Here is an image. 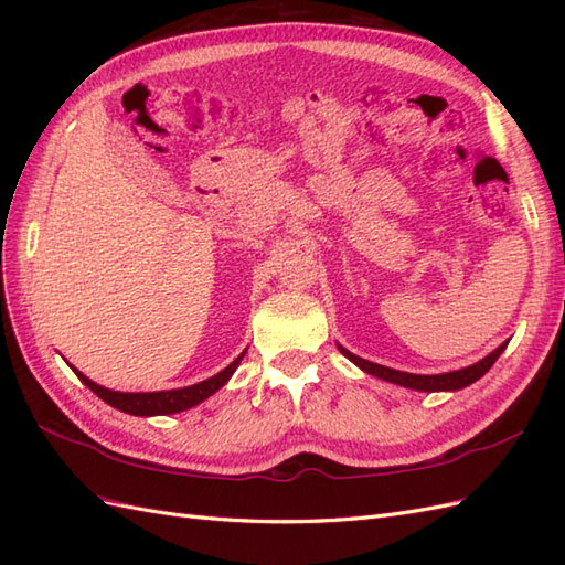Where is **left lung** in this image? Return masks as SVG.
Masks as SVG:
<instances>
[{
  "label": "left lung",
  "mask_w": 565,
  "mask_h": 565,
  "mask_svg": "<svg viewBox=\"0 0 565 565\" xmlns=\"http://www.w3.org/2000/svg\"><path fill=\"white\" fill-rule=\"evenodd\" d=\"M341 349V347H339ZM507 349V341L502 347L494 349L490 355H486L483 361H478L465 370H457V372H446V374H409V372H401V370H391L377 363H370L365 358H358L355 353L341 349L349 361H353L358 367L365 370L367 374H374V377L386 380L391 384H398L405 388H415V391H457V388H465L469 384H473L476 380H481L483 374L492 367V363L498 361L500 353Z\"/></svg>",
  "instance_id": "1"
}]
</instances>
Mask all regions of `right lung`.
<instances>
[{
    "label": "right lung",
    "mask_w": 565,
    "mask_h": 565,
    "mask_svg": "<svg viewBox=\"0 0 565 565\" xmlns=\"http://www.w3.org/2000/svg\"><path fill=\"white\" fill-rule=\"evenodd\" d=\"M245 355V353H243ZM243 355H237L235 361L226 367L221 370L218 374H214V377L204 380L200 384H193V386H185V388H172V391H152V393H122V391H110V388H104L94 384L92 380L84 377L82 372L75 370L77 377L87 384L96 396L100 401H106L108 405L122 409V413H129V415H136V417H152V415H172V413H181V409H188L193 407L198 403H202L204 398H210L214 391H218L221 386H224L231 374L237 370V365H241Z\"/></svg>",
    "instance_id": "obj_1"
}]
</instances>
